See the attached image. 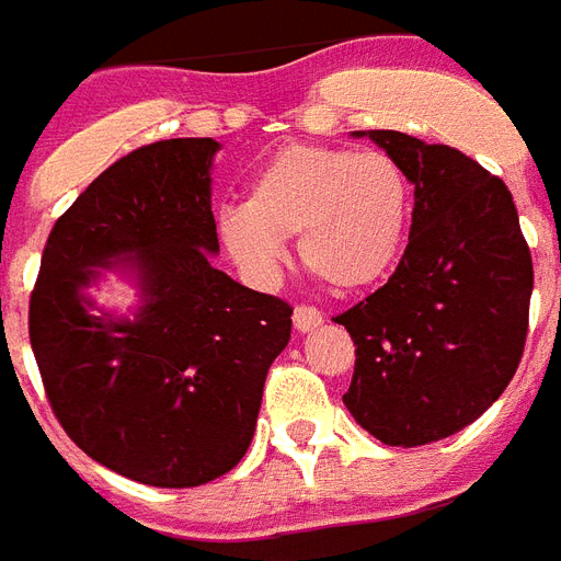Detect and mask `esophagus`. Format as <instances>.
Returning a JSON list of instances; mask_svg holds the SVG:
<instances>
[{"instance_id": "obj_1", "label": "esophagus", "mask_w": 561, "mask_h": 561, "mask_svg": "<svg viewBox=\"0 0 561 561\" xmlns=\"http://www.w3.org/2000/svg\"><path fill=\"white\" fill-rule=\"evenodd\" d=\"M295 330L298 333H309V330H316V327L324 324V312L316 307H307V304H301V307H295Z\"/></svg>"}]
</instances>
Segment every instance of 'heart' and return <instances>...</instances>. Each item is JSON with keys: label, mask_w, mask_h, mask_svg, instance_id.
Instances as JSON below:
<instances>
[{"label": "heart", "mask_w": 561, "mask_h": 561, "mask_svg": "<svg viewBox=\"0 0 561 561\" xmlns=\"http://www.w3.org/2000/svg\"><path fill=\"white\" fill-rule=\"evenodd\" d=\"M411 219V185L391 156L289 145L254 176L245 205L219 214V240L237 266L266 280L286 237L335 293H358L393 268Z\"/></svg>", "instance_id": "b5f03b06"}]
</instances>
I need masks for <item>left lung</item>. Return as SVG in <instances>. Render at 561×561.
<instances>
[{"mask_svg": "<svg viewBox=\"0 0 561 561\" xmlns=\"http://www.w3.org/2000/svg\"><path fill=\"white\" fill-rule=\"evenodd\" d=\"M414 185L400 266L335 324L356 344L344 405L385 446H425L499 400L522 362L533 260L513 194L455 147L367 129Z\"/></svg>", "mask_w": 561, "mask_h": 561, "instance_id": "1", "label": "left lung"}]
</instances>
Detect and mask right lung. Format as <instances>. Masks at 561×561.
<instances>
[{
  "label": "right lung",
  "mask_w": 561,
  "mask_h": 561,
  "mask_svg": "<svg viewBox=\"0 0 561 561\" xmlns=\"http://www.w3.org/2000/svg\"><path fill=\"white\" fill-rule=\"evenodd\" d=\"M214 138H168L106 168L48 234L28 335L54 416L112 472L185 490L231 472L254 437L293 307L219 272ZM101 267L137 280L133 319L94 312Z\"/></svg>",
  "instance_id": "1"
}]
</instances>
